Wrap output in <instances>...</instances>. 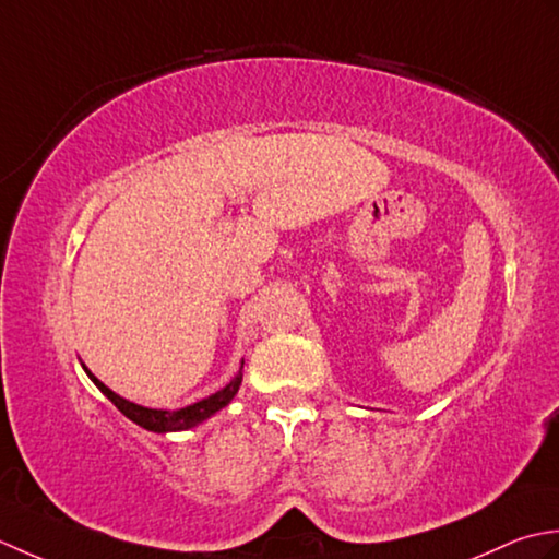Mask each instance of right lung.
Segmentation results:
<instances>
[{
	"label": "right lung",
	"instance_id": "right-lung-1",
	"mask_svg": "<svg viewBox=\"0 0 559 559\" xmlns=\"http://www.w3.org/2000/svg\"><path fill=\"white\" fill-rule=\"evenodd\" d=\"M86 373H88V379L98 385L100 393H104L124 417L150 431H183V429H190V427L204 423V419L212 417L214 413H219L222 407L231 403V397L238 393V389H241V381H243V369H241L236 373V379L226 385V389L212 393L210 397H204V401H200V403H192V405L180 407V409H152V407H142L136 403L124 401V397H120L118 393H112L106 383H100L88 369H86Z\"/></svg>",
	"mask_w": 559,
	"mask_h": 559
}]
</instances>
